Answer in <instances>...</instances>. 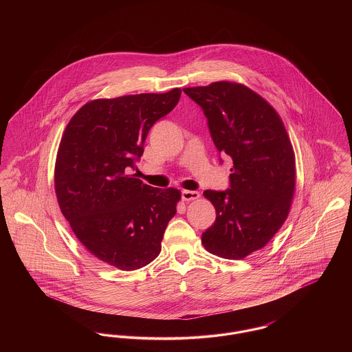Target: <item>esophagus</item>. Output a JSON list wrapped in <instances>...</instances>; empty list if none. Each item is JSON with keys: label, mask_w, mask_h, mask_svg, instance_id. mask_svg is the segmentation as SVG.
Instances as JSON below:
<instances>
[{"label": "esophagus", "mask_w": 352, "mask_h": 352, "mask_svg": "<svg viewBox=\"0 0 352 352\" xmlns=\"http://www.w3.org/2000/svg\"><path fill=\"white\" fill-rule=\"evenodd\" d=\"M181 195H182V199L186 201H195L201 197V194L198 191H192V190H184L181 192Z\"/></svg>", "instance_id": "1"}]
</instances>
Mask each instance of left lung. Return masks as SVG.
<instances>
[{
  "label": "left lung",
  "mask_w": 352,
  "mask_h": 352,
  "mask_svg": "<svg viewBox=\"0 0 352 352\" xmlns=\"http://www.w3.org/2000/svg\"><path fill=\"white\" fill-rule=\"evenodd\" d=\"M184 92L203 109L219 153L234 161L230 188L203 192L217 219L201 243L220 257L244 258L265 247L287 218L296 186L293 146L273 107L243 84L215 82Z\"/></svg>",
  "instance_id": "1"
}]
</instances>
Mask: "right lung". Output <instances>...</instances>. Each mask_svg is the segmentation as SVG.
Returning <instances> with one entry per match:
<instances>
[{"label": "right lung", "instance_id": "add662e5", "mask_svg": "<svg viewBox=\"0 0 352 352\" xmlns=\"http://www.w3.org/2000/svg\"><path fill=\"white\" fill-rule=\"evenodd\" d=\"M182 91L98 99L69 120L55 162L62 214L84 247L102 263L135 270L161 252L181 191L154 188L129 168L144 153L151 126L178 104Z\"/></svg>", "mask_w": 352, "mask_h": 352}]
</instances>
